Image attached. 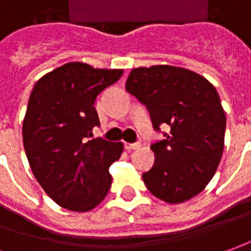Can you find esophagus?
I'll use <instances>...</instances> for the list:
<instances>
[{
    "label": "esophagus",
    "instance_id": "34e87169",
    "mask_svg": "<svg viewBox=\"0 0 251 251\" xmlns=\"http://www.w3.org/2000/svg\"><path fill=\"white\" fill-rule=\"evenodd\" d=\"M140 146H141L140 143H126L125 148H126V150H129V151H130V150H139Z\"/></svg>",
    "mask_w": 251,
    "mask_h": 251
}]
</instances>
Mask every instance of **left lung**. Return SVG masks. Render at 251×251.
<instances>
[{"label":"left lung","instance_id":"obj_1","mask_svg":"<svg viewBox=\"0 0 251 251\" xmlns=\"http://www.w3.org/2000/svg\"><path fill=\"white\" fill-rule=\"evenodd\" d=\"M126 90L147 107L155 132L154 166L143 173L150 192L168 203H181L207 185L219 166L226 112L207 79L190 70L152 66L132 70Z\"/></svg>","mask_w":251,"mask_h":251}]
</instances>
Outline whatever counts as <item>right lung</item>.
<instances>
[{"instance_id": "right-lung-1", "label": "right lung", "mask_w": 251, "mask_h": 251, "mask_svg": "<svg viewBox=\"0 0 251 251\" xmlns=\"http://www.w3.org/2000/svg\"><path fill=\"white\" fill-rule=\"evenodd\" d=\"M122 76L67 63L44 75L32 89L23 122V144L37 181L61 207L92 210L111 187L108 169L122 154V143L93 137L100 126L97 96Z\"/></svg>"}]
</instances>
